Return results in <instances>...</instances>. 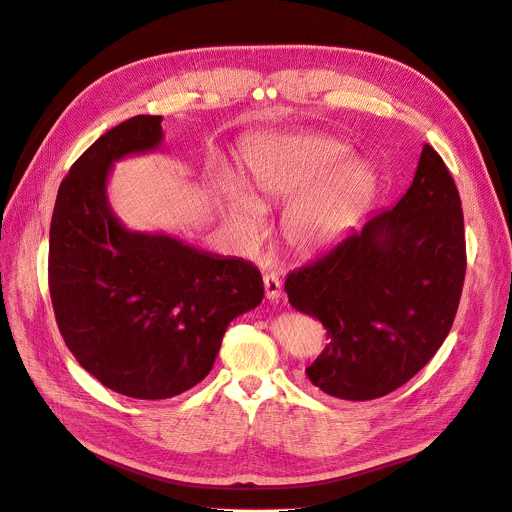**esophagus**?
Masks as SVG:
<instances>
[{
    "instance_id": "1",
    "label": "esophagus",
    "mask_w": 512,
    "mask_h": 512,
    "mask_svg": "<svg viewBox=\"0 0 512 512\" xmlns=\"http://www.w3.org/2000/svg\"><path fill=\"white\" fill-rule=\"evenodd\" d=\"M263 288H265V297L270 299L272 303L280 299V290H282V282L276 274H265L263 276Z\"/></svg>"
}]
</instances>
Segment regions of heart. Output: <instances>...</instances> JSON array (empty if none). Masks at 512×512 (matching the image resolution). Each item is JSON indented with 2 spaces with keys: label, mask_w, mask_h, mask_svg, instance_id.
Instances as JSON below:
<instances>
[{
  "label": "heart",
  "mask_w": 512,
  "mask_h": 512,
  "mask_svg": "<svg viewBox=\"0 0 512 512\" xmlns=\"http://www.w3.org/2000/svg\"><path fill=\"white\" fill-rule=\"evenodd\" d=\"M351 147L319 132H286L259 141L247 155V191L230 176L215 184V207L242 245L265 228L263 207L294 197L284 211L292 249L313 255L351 230L373 201L378 176Z\"/></svg>",
  "instance_id": "1"
}]
</instances>
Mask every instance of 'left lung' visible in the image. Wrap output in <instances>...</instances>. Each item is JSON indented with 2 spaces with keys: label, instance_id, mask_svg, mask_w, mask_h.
<instances>
[{
  "label": "left lung",
  "instance_id": "left-lung-1",
  "mask_svg": "<svg viewBox=\"0 0 512 512\" xmlns=\"http://www.w3.org/2000/svg\"><path fill=\"white\" fill-rule=\"evenodd\" d=\"M461 197L442 157L423 145L407 193L375 211L297 272L290 305L326 326L307 367L321 392L373 400L407 384L446 340L465 282Z\"/></svg>",
  "mask_w": 512,
  "mask_h": 512
}]
</instances>
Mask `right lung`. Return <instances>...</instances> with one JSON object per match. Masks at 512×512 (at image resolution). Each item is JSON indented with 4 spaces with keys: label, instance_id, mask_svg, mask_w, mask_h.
<instances>
[{
    "label": "right lung",
    "instance_id": "1",
    "mask_svg": "<svg viewBox=\"0 0 512 512\" xmlns=\"http://www.w3.org/2000/svg\"><path fill=\"white\" fill-rule=\"evenodd\" d=\"M161 120L134 116L80 155L49 228V294L66 346L105 388L141 400L197 386L230 321L263 299L253 263L166 232L130 230L114 213V164L159 151Z\"/></svg>",
    "mask_w": 512,
    "mask_h": 512
}]
</instances>
